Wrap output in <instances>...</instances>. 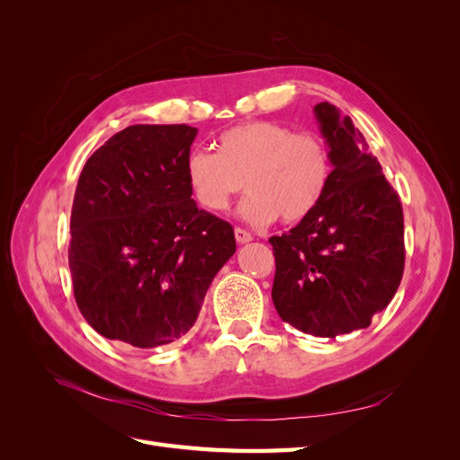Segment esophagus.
<instances>
[{
    "instance_id": "esophagus-1",
    "label": "esophagus",
    "mask_w": 460,
    "mask_h": 460,
    "mask_svg": "<svg viewBox=\"0 0 460 460\" xmlns=\"http://www.w3.org/2000/svg\"><path fill=\"white\" fill-rule=\"evenodd\" d=\"M234 234H235V240H238V243H247V242L253 240V235L249 234L247 230H243V228H235Z\"/></svg>"
}]
</instances>
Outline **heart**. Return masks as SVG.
<instances>
[{
	"label": "heart",
	"mask_w": 460,
	"mask_h": 460,
	"mask_svg": "<svg viewBox=\"0 0 460 460\" xmlns=\"http://www.w3.org/2000/svg\"><path fill=\"white\" fill-rule=\"evenodd\" d=\"M332 176L328 144L314 132H296L274 120H252L222 132L217 153L191 149L186 180L196 201L211 213L249 191L240 213L262 226L307 218L323 201Z\"/></svg>",
	"instance_id": "b5f03b06"
}]
</instances>
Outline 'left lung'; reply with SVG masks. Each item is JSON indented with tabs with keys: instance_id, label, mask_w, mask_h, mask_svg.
<instances>
[{
	"instance_id": "1",
	"label": "left lung",
	"mask_w": 460,
	"mask_h": 460,
	"mask_svg": "<svg viewBox=\"0 0 460 460\" xmlns=\"http://www.w3.org/2000/svg\"><path fill=\"white\" fill-rule=\"evenodd\" d=\"M332 155L323 201L288 234L269 240L276 259L274 307L318 338L367 328L394 299L405 269L402 207L349 117L314 105Z\"/></svg>"
}]
</instances>
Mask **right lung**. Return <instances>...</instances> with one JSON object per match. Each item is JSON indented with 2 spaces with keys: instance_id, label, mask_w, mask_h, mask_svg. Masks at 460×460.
I'll use <instances>...</instances> for the list:
<instances>
[{
  "instance_id": "add662e5",
  "label": "right lung",
  "mask_w": 460,
  "mask_h": 460,
  "mask_svg": "<svg viewBox=\"0 0 460 460\" xmlns=\"http://www.w3.org/2000/svg\"><path fill=\"white\" fill-rule=\"evenodd\" d=\"M196 134L188 124H134L80 172L68 267L82 316L107 340L149 349L184 336L235 252L234 228L191 199Z\"/></svg>"
}]
</instances>
